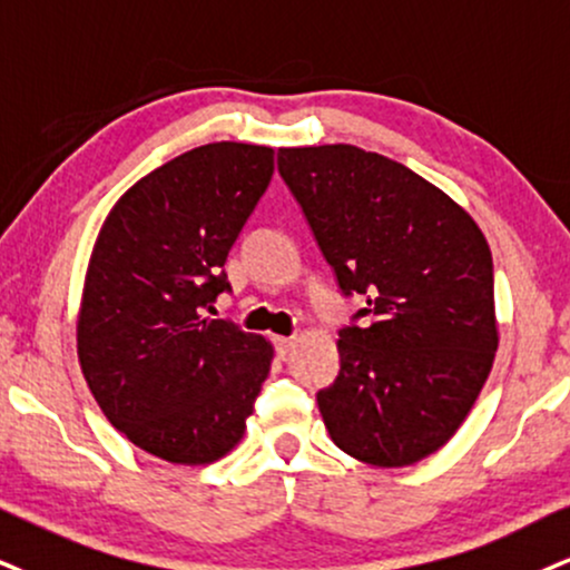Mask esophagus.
Instances as JSON below:
<instances>
[{"label": "esophagus", "mask_w": 570, "mask_h": 570, "mask_svg": "<svg viewBox=\"0 0 570 570\" xmlns=\"http://www.w3.org/2000/svg\"><path fill=\"white\" fill-rule=\"evenodd\" d=\"M274 348H277L279 356H285L287 351L293 348V343H296V338H287V335H274Z\"/></svg>", "instance_id": "34e87169"}]
</instances>
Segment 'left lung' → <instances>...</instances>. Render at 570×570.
Returning <instances> with one entry per match:
<instances>
[{"label":"left lung","instance_id":"left-lung-1","mask_svg":"<svg viewBox=\"0 0 570 570\" xmlns=\"http://www.w3.org/2000/svg\"><path fill=\"white\" fill-rule=\"evenodd\" d=\"M277 166L341 291L367 296L317 393L330 439L367 465H414L465 423L494 364L487 237L444 189L362 147H279Z\"/></svg>","mask_w":570,"mask_h":570}]
</instances>
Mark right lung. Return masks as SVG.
Wrapping results in <instances>:
<instances>
[{"label":"right lung","mask_w":570,"mask_h":570,"mask_svg":"<svg viewBox=\"0 0 570 570\" xmlns=\"http://www.w3.org/2000/svg\"><path fill=\"white\" fill-rule=\"evenodd\" d=\"M274 174L264 145L210 142L131 185L91 248L76 354L108 423L174 465L243 441L274 346L203 314L229 291L227 253Z\"/></svg>","instance_id":"right-lung-1"}]
</instances>
